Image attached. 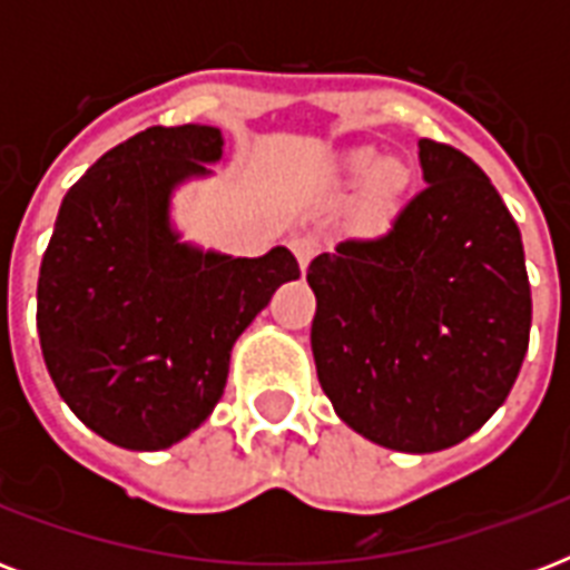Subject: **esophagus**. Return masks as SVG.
I'll use <instances>...</instances> for the list:
<instances>
[{"mask_svg":"<svg viewBox=\"0 0 570 570\" xmlns=\"http://www.w3.org/2000/svg\"><path fill=\"white\" fill-rule=\"evenodd\" d=\"M316 248H320V245H316V239H307V236L293 242V250H295V257H298V266H302V272H307L311 259L316 257Z\"/></svg>","mask_w":570,"mask_h":570,"instance_id":"esophagus-1","label":"esophagus"}]
</instances>
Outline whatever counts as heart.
I'll return each instance as SVG.
<instances>
[{
  "mask_svg": "<svg viewBox=\"0 0 570 570\" xmlns=\"http://www.w3.org/2000/svg\"><path fill=\"white\" fill-rule=\"evenodd\" d=\"M343 174H346L348 183H366L375 176L373 204L379 206V209H384V206L393 204L399 195V189H402V174H399L393 165H387V168H384V159H381V154H375V150H370V147H364V150H355V154H348L346 163H343Z\"/></svg>",
  "mask_w": 570,
  "mask_h": 570,
  "instance_id": "b5f03b06",
  "label": "heart"
}]
</instances>
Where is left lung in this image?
<instances>
[{"label":"left lung","mask_w":570,"mask_h":570,"mask_svg":"<svg viewBox=\"0 0 570 570\" xmlns=\"http://www.w3.org/2000/svg\"><path fill=\"white\" fill-rule=\"evenodd\" d=\"M425 189L384 236L346 239L307 268L316 375L348 429L438 452L503 405L530 346L521 230L482 168L420 138Z\"/></svg>","instance_id":"obj_1"}]
</instances>
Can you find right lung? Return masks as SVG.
<instances>
[{
  "label": "right lung",
  "instance_id": "1",
  "mask_svg": "<svg viewBox=\"0 0 570 570\" xmlns=\"http://www.w3.org/2000/svg\"><path fill=\"white\" fill-rule=\"evenodd\" d=\"M222 159L218 127H150L100 156L58 209L38 277L43 361L67 407L124 450H168L200 429L233 343L302 275L284 245L233 257L183 239L174 191Z\"/></svg>",
  "mask_w": 570,
  "mask_h": 570
}]
</instances>
